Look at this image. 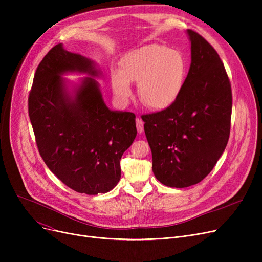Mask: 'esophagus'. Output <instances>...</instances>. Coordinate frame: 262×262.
I'll list each match as a JSON object with an SVG mask.
<instances>
[{
  "mask_svg": "<svg viewBox=\"0 0 262 262\" xmlns=\"http://www.w3.org/2000/svg\"><path fill=\"white\" fill-rule=\"evenodd\" d=\"M136 126H137V130H138L139 134H142L144 128H143V121L141 118H137L136 119Z\"/></svg>",
  "mask_w": 262,
  "mask_h": 262,
  "instance_id": "34e87169",
  "label": "esophagus"
}]
</instances>
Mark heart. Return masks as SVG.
Returning a JSON list of instances; mask_svg holds the SVG:
<instances>
[{"label":"heart","instance_id":"obj_1","mask_svg":"<svg viewBox=\"0 0 262 262\" xmlns=\"http://www.w3.org/2000/svg\"><path fill=\"white\" fill-rule=\"evenodd\" d=\"M187 64L183 55L161 45H146L124 56L120 69L110 73L116 99L125 104L132 95L130 82H138V96L150 109L171 106L184 89Z\"/></svg>","mask_w":262,"mask_h":262}]
</instances>
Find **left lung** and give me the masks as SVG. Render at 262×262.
Masks as SVG:
<instances>
[{
    "label": "left lung",
    "mask_w": 262,
    "mask_h": 262,
    "mask_svg": "<svg viewBox=\"0 0 262 262\" xmlns=\"http://www.w3.org/2000/svg\"><path fill=\"white\" fill-rule=\"evenodd\" d=\"M187 34L191 64L180 98L141 117L154 175L172 188L202 182L223 154L230 132L232 98L224 64L201 35Z\"/></svg>",
    "instance_id": "obj_1"
}]
</instances>
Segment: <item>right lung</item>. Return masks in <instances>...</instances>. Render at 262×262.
Segmentation results:
<instances>
[{
    "label": "right lung",
    "instance_id": "add662e5",
    "mask_svg": "<svg viewBox=\"0 0 262 262\" xmlns=\"http://www.w3.org/2000/svg\"><path fill=\"white\" fill-rule=\"evenodd\" d=\"M67 73L88 76L71 85ZM101 75L93 60L59 43L39 63L29 96L41 157L64 185L89 195L117 186L121 157L137 136L133 113L106 106L95 79Z\"/></svg>",
    "mask_w": 262,
    "mask_h": 262
}]
</instances>
